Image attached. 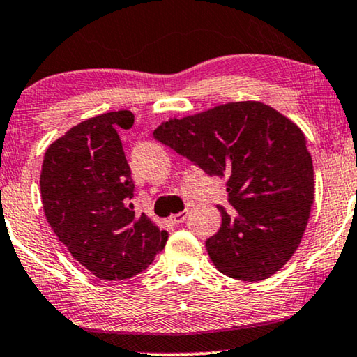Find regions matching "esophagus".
Instances as JSON below:
<instances>
[{"instance_id":"obj_1","label":"esophagus","mask_w":357,"mask_h":357,"mask_svg":"<svg viewBox=\"0 0 357 357\" xmlns=\"http://www.w3.org/2000/svg\"><path fill=\"white\" fill-rule=\"evenodd\" d=\"M187 214H188L187 209H185V211H180L177 214H172V216H170V222H174V224L183 222L185 218H187Z\"/></svg>"}]
</instances>
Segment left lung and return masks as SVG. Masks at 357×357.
Instances as JSON below:
<instances>
[{
  "mask_svg": "<svg viewBox=\"0 0 357 357\" xmlns=\"http://www.w3.org/2000/svg\"><path fill=\"white\" fill-rule=\"evenodd\" d=\"M154 138L226 180L221 229L206 241L213 265L234 280L263 281L299 247L314 203V165L294 121L257 100L169 119Z\"/></svg>",
  "mask_w": 357,
  "mask_h": 357,
  "instance_id": "1",
  "label": "left lung"
}]
</instances>
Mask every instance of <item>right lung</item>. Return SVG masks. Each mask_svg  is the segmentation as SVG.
Segmentation results:
<instances>
[{"instance_id":"obj_1","label":"right lung","mask_w":357,"mask_h":357,"mask_svg":"<svg viewBox=\"0 0 357 357\" xmlns=\"http://www.w3.org/2000/svg\"><path fill=\"white\" fill-rule=\"evenodd\" d=\"M133 123L130 110L92 116L43 155L40 197L48 224L77 263L107 281L146 270L169 237L128 204L135 183L116 130Z\"/></svg>"}]
</instances>
